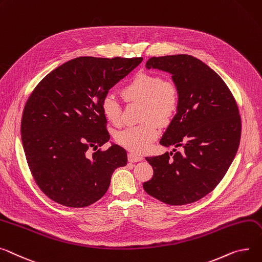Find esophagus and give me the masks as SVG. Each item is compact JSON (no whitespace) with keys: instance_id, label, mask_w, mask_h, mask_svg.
Instances as JSON below:
<instances>
[{"instance_id":"esophagus-1","label":"esophagus","mask_w":262,"mask_h":262,"mask_svg":"<svg viewBox=\"0 0 262 262\" xmlns=\"http://www.w3.org/2000/svg\"><path fill=\"white\" fill-rule=\"evenodd\" d=\"M143 160V157L140 155H137L134 152H129L128 154V161L134 163V162H139V161H142Z\"/></svg>"}]
</instances>
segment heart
I'll list each match as a JSON object with an SVG mask.
<instances>
[{"label": "heart", "instance_id": "obj_1", "mask_svg": "<svg viewBox=\"0 0 262 262\" xmlns=\"http://www.w3.org/2000/svg\"><path fill=\"white\" fill-rule=\"evenodd\" d=\"M126 102L142 103V123L128 126L117 133L116 141L124 148L141 154L149 149L159 135L158 125L167 124L176 114L180 93L178 86L156 74L139 73L122 90ZM101 111L110 122L119 125L122 121V106L114 94H106L101 101Z\"/></svg>", "mask_w": 262, "mask_h": 262}]
</instances>
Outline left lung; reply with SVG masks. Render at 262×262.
Returning a JSON list of instances; mask_svg holds the SVG:
<instances>
[{"mask_svg":"<svg viewBox=\"0 0 262 262\" xmlns=\"http://www.w3.org/2000/svg\"><path fill=\"white\" fill-rule=\"evenodd\" d=\"M145 67L170 74L178 86L179 107L160 144L182 150L146 157L154 175L143 188L166 204L193 203L218 185L235 158L241 136L237 103L220 76L193 56L152 57Z\"/></svg>","mask_w":262,"mask_h":262,"instance_id":"1","label":"left lung"}]
</instances>
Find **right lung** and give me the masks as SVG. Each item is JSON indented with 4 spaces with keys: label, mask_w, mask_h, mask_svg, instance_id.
<instances>
[{
    "label": "right lung",
    "mask_w": 262,
    "mask_h": 262,
    "mask_svg": "<svg viewBox=\"0 0 262 262\" xmlns=\"http://www.w3.org/2000/svg\"><path fill=\"white\" fill-rule=\"evenodd\" d=\"M142 58L80 57L49 73L33 90L23 112L26 160L43 193L68 207L101 199L127 154L117 144L90 155L110 140L101 101Z\"/></svg>",
    "instance_id": "1"
}]
</instances>
